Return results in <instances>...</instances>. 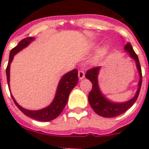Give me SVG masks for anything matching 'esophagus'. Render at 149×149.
Returning a JSON list of instances; mask_svg holds the SVG:
<instances>
[{"label":"esophagus","mask_w":149,"mask_h":149,"mask_svg":"<svg viewBox=\"0 0 149 149\" xmlns=\"http://www.w3.org/2000/svg\"><path fill=\"white\" fill-rule=\"evenodd\" d=\"M85 77V72L83 70H80L78 72V77L80 80H82V79L84 78Z\"/></svg>","instance_id":"obj_1"}]
</instances>
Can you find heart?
Returning a JSON list of instances; mask_svg holds the SVG:
<instances>
[{
  "instance_id": "obj_1",
  "label": "heart",
  "mask_w": 149,
  "mask_h": 149,
  "mask_svg": "<svg viewBox=\"0 0 149 149\" xmlns=\"http://www.w3.org/2000/svg\"><path fill=\"white\" fill-rule=\"evenodd\" d=\"M107 50H108V48H107L105 45L101 46V47L96 51L95 54L94 56H93V60L96 62L100 60L101 58H103L104 56L106 55L107 52Z\"/></svg>"
}]
</instances>
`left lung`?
I'll use <instances>...</instances> for the list:
<instances>
[{
  "mask_svg": "<svg viewBox=\"0 0 149 149\" xmlns=\"http://www.w3.org/2000/svg\"><path fill=\"white\" fill-rule=\"evenodd\" d=\"M124 49H125V51L127 52L136 63V68H137L139 75L138 89L136 90V94L134 96V98H131V100L125 101V102H122V103H116V102H113V101H111L107 99L105 97V95L102 94V93L100 90L98 82V73H99L100 69H101L100 66L95 67V68L89 69L86 72V75H85V77L93 84V89L89 93V97H88L89 104L96 113L101 116L106 117V118H112V117H115L120 115V114H122L123 113L127 111L135 103V101H136L138 95L139 94L143 77H142L141 67H140V64H139V59H138L136 54L134 52L131 45L129 42L125 45Z\"/></svg>",
  "mask_w": 149,
  "mask_h": 149,
  "instance_id": "8db88e82",
  "label": "left lung"
}]
</instances>
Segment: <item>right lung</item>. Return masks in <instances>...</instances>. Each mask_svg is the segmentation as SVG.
<instances>
[{
	"instance_id": "add662e5",
	"label": "right lung",
	"mask_w": 149,
	"mask_h": 149,
	"mask_svg": "<svg viewBox=\"0 0 149 149\" xmlns=\"http://www.w3.org/2000/svg\"><path fill=\"white\" fill-rule=\"evenodd\" d=\"M34 37H27L25 39H22L20 41L18 44L15 46V48L11 50L10 53V58H9V63H8L7 67H6V79H7L8 86L9 89H10V64L13 60V57L18 53L19 51H22L24 48H26L31 42L34 40ZM78 72L77 69H73L72 71L68 72L65 74L62 77L59 82L58 86L56 89V95L54 98L52 103L48 107L45 108L41 109L39 110H30L27 109L23 108L22 107L18 104L13 98V96L11 95L15 104L16 105L21 111L24 115L30 117L32 119H36L40 122H49L56 119L62 113L63 110L65 107V104L68 101V95L70 94V92L73 89V88L77 85L78 82ZM11 94V93H10Z\"/></svg>"
}]
</instances>
